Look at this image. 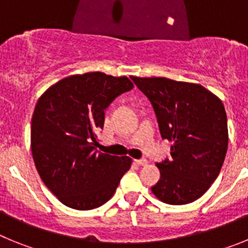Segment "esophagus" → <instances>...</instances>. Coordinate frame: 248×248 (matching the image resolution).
Segmentation results:
<instances>
[{
  "label": "esophagus",
  "mask_w": 248,
  "mask_h": 248,
  "mask_svg": "<svg viewBox=\"0 0 248 248\" xmlns=\"http://www.w3.org/2000/svg\"><path fill=\"white\" fill-rule=\"evenodd\" d=\"M135 163H137L138 165H140V166H145V165H148V160H146V159H138V160H135Z\"/></svg>",
  "instance_id": "obj_1"
}]
</instances>
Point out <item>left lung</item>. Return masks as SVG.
Here are the masks:
<instances>
[{
  "label": "left lung",
  "mask_w": 248,
  "mask_h": 248,
  "mask_svg": "<svg viewBox=\"0 0 248 248\" xmlns=\"http://www.w3.org/2000/svg\"><path fill=\"white\" fill-rule=\"evenodd\" d=\"M150 100L163 139L171 141V160L156 163L160 180L151 187L165 203L198 200L216 180L229 145L225 107L218 97L195 83L131 77Z\"/></svg>",
  "instance_id": "8db88e82"
}]
</instances>
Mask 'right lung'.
<instances>
[{"mask_svg":"<svg viewBox=\"0 0 248 248\" xmlns=\"http://www.w3.org/2000/svg\"><path fill=\"white\" fill-rule=\"evenodd\" d=\"M133 87L128 77L89 72L63 78L37 102L31 124L32 156L45 185L63 205L99 207L130 169V157L98 153L95 145L104 110Z\"/></svg>","mask_w":248,"mask_h":248,"instance_id":"obj_1","label":"right lung"}]
</instances>
